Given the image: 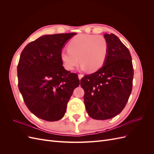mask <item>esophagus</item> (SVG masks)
Here are the masks:
<instances>
[{"mask_svg":"<svg viewBox=\"0 0 154 154\" xmlns=\"http://www.w3.org/2000/svg\"><path fill=\"white\" fill-rule=\"evenodd\" d=\"M83 77V74H78V78H79V80H81V79H82Z\"/></svg>","mask_w":154,"mask_h":154,"instance_id":"esophagus-1","label":"esophagus"}]
</instances>
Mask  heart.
I'll return each instance as SVG.
<instances>
[{
    "instance_id": "heart-1",
    "label": "heart",
    "mask_w": 154,
    "mask_h": 154,
    "mask_svg": "<svg viewBox=\"0 0 154 154\" xmlns=\"http://www.w3.org/2000/svg\"><path fill=\"white\" fill-rule=\"evenodd\" d=\"M109 51V43L104 36L80 34L70 40L68 49L60 52V59L67 71L73 70L80 60L82 70L88 69L90 71L94 72L103 66Z\"/></svg>"
}]
</instances>
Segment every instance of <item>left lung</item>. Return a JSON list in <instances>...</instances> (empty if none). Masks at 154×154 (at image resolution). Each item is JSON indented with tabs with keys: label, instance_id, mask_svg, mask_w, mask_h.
<instances>
[{
	"label": "left lung",
	"instance_id": "1",
	"mask_svg": "<svg viewBox=\"0 0 154 154\" xmlns=\"http://www.w3.org/2000/svg\"><path fill=\"white\" fill-rule=\"evenodd\" d=\"M104 37L109 46L104 65L80 80L87 113L98 120L112 118L123 110L132 90L134 76L128 48L112 33L105 34Z\"/></svg>",
	"mask_w": 154,
	"mask_h": 154
}]
</instances>
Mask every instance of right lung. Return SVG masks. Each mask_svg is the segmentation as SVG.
Here are the masks:
<instances>
[{
  "instance_id": "right-lung-1",
  "label": "right lung",
  "mask_w": 154,
  "mask_h": 154,
  "mask_svg": "<svg viewBox=\"0 0 154 154\" xmlns=\"http://www.w3.org/2000/svg\"><path fill=\"white\" fill-rule=\"evenodd\" d=\"M76 32L40 36L22 51L17 66L18 85L28 109L48 122L62 119L74 88L78 74L62 66L60 52Z\"/></svg>"
}]
</instances>
